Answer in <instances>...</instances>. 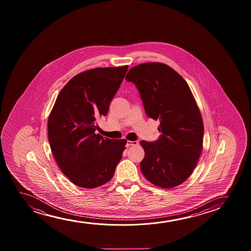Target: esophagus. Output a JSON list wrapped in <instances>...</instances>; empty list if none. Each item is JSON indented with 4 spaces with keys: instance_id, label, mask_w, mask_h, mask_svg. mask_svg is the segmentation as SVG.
Here are the masks:
<instances>
[{
    "instance_id": "1",
    "label": "esophagus",
    "mask_w": 251,
    "mask_h": 251,
    "mask_svg": "<svg viewBox=\"0 0 251 251\" xmlns=\"http://www.w3.org/2000/svg\"><path fill=\"white\" fill-rule=\"evenodd\" d=\"M138 144H139L138 141H127V143H126V147L127 148H130V147H133V146H137Z\"/></svg>"
}]
</instances>
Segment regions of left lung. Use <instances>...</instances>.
<instances>
[{
  "label": "left lung",
  "mask_w": 251,
  "mask_h": 251,
  "mask_svg": "<svg viewBox=\"0 0 251 251\" xmlns=\"http://www.w3.org/2000/svg\"><path fill=\"white\" fill-rule=\"evenodd\" d=\"M125 79L137 87L148 117L160 122L159 139L141 141L142 174L159 188L180 185L196 168L204 135L202 117L189 85L160 62L135 66Z\"/></svg>",
  "instance_id": "left-lung-1"
}]
</instances>
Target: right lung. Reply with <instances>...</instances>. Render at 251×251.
Segmentation results:
<instances>
[{
  "mask_svg": "<svg viewBox=\"0 0 251 251\" xmlns=\"http://www.w3.org/2000/svg\"><path fill=\"white\" fill-rule=\"evenodd\" d=\"M127 65L97 68L73 77L55 100L48 119L49 142L62 173L85 189L112 178L126 140L95 134L127 73Z\"/></svg>",
  "mask_w": 251,
  "mask_h": 251,
  "instance_id": "right-lung-1",
  "label": "right lung"
}]
</instances>
